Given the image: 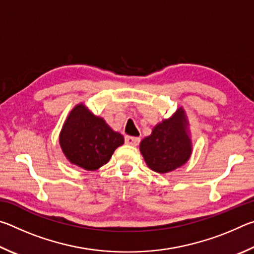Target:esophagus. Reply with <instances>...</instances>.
Listing matches in <instances>:
<instances>
[{
	"instance_id": "1",
	"label": "esophagus",
	"mask_w": 254,
	"mask_h": 254,
	"mask_svg": "<svg viewBox=\"0 0 254 254\" xmlns=\"http://www.w3.org/2000/svg\"><path fill=\"white\" fill-rule=\"evenodd\" d=\"M140 137L137 136H130V135H127L126 136V143L128 145H133V147H136L137 144L140 143Z\"/></svg>"
}]
</instances>
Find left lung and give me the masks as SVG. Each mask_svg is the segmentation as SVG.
<instances>
[{"instance_id": "1", "label": "left lung", "mask_w": 254, "mask_h": 254, "mask_svg": "<svg viewBox=\"0 0 254 254\" xmlns=\"http://www.w3.org/2000/svg\"><path fill=\"white\" fill-rule=\"evenodd\" d=\"M185 123V113L180 109L173 118L154 127L151 135L141 141L140 151L150 169L166 174L177 169L188 160L191 144Z\"/></svg>"}]
</instances>
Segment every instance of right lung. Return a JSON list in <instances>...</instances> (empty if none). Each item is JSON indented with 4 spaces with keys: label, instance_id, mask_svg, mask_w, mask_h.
<instances>
[{
    "label": "right lung",
    "instance_id": "add662e5",
    "mask_svg": "<svg viewBox=\"0 0 254 254\" xmlns=\"http://www.w3.org/2000/svg\"><path fill=\"white\" fill-rule=\"evenodd\" d=\"M59 142L71 163L96 170L109 162L115 149L124 143V137L79 104L68 115Z\"/></svg>",
    "mask_w": 254,
    "mask_h": 254
}]
</instances>
